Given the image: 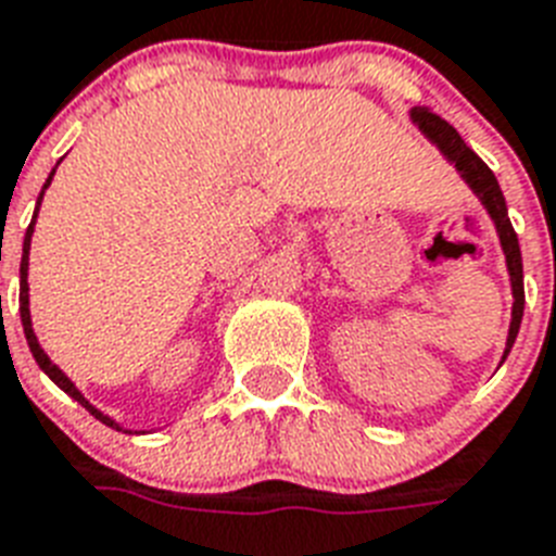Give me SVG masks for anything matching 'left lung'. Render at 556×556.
<instances>
[{"label":"left lung","instance_id":"8db88e82","mask_svg":"<svg viewBox=\"0 0 556 556\" xmlns=\"http://www.w3.org/2000/svg\"><path fill=\"white\" fill-rule=\"evenodd\" d=\"M410 123L419 128L425 140L437 146L439 154L451 163V166L459 172V177L465 180L470 192L477 194V201L482 203V208L488 212V217L494 220L496 238H500V247H503L505 266H508V281H510V295H514V304H510V324H508V339H505L503 362L508 358L514 341H517L519 324H522V309H526V290H522V252H519V241L514 226H510L508 206H505L503 189L496 184L494 172L482 163L477 152H470L465 140L459 137L451 123H445L437 114H430L425 109H410ZM500 362V364H503Z\"/></svg>","mask_w":556,"mask_h":556}]
</instances>
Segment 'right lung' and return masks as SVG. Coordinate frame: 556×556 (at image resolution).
Wrapping results in <instances>:
<instances>
[{"label": "right lung", "instance_id": "right-lung-1", "mask_svg": "<svg viewBox=\"0 0 556 556\" xmlns=\"http://www.w3.org/2000/svg\"><path fill=\"white\" fill-rule=\"evenodd\" d=\"M60 163H62V160H60ZM60 163H56V166H60ZM56 166L51 168V175H48L46 186H42V192H39V198H37V208H34V217H30L28 232H25V243H22V264H20V315H22V327H25V339H28V348H30V353H34V358H37L39 370L46 372L48 379H51L53 384H56V388L65 390V393H68V396L74 399V402L83 404V407H86V410L91 413V416H94V419H100L102 425H105V428L123 430V425H119V421H114V419H111V416H105V413H102V410H97L94 404H91V402H88L86 396H83V390H79L77 384H74V381H71L68 376H65V372H62L60 367H56V364L51 362V358H48L46 350L39 348L37 332H34V321H30V295H28V257H30V238H34V226H37L39 206H42V198H46V189H48V186H51L53 175H56ZM123 433H131V430H123Z\"/></svg>", "mask_w": 556, "mask_h": 556}]
</instances>
